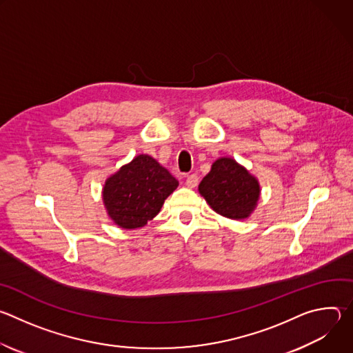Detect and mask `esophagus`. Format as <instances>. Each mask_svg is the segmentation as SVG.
<instances>
[{
  "mask_svg": "<svg viewBox=\"0 0 353 353\" xmlns=\"http://www.w3.org/2000/svg\"><path fill=\"white\" fill-rule=\"evenodd\" d=\"M198 176L196 174H190V176H187V179H185V185L188 187V188H195L196 185H198Z\"/></svg>",
  "mask_w": 353,
  "mask_h": 353,
  "instance_id": "34e87169",
  "label": "esophagus"
}]
</instances>
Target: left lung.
<instances>
[{
    "instance_id": "left-lung-1",
    "label": "left lung",
    "mask_w": 353,
    "mask_h": 353,
    "mask_svg": "<svg viewBox=\"0 0 353 353\" xmlns=\"http://www.w3.org/2000/svg\"><path fill=\"white\" fill-rule=\"evenodd\" d=\"M198 191L216 214L233 221L247 219L253 214L261 195L259 179L228 157L212 163Z\"/></svg>"
}]
</instances>
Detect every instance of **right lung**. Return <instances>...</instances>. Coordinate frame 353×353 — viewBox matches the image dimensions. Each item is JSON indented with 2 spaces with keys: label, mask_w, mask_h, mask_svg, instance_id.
<instances>
[{
  "label": "right lung",
  "mask_w": 353,
  "mask_h": 353,
  "mask_svg": "<svg viewBox=\"0 0 353 353\" xmlns=\"http://www.w3.org/2000/svg\"><path fill=\"white\" fill-rule=\"evenodd\" d=\"M177 185L179 181L157 159L138 155L106 179L103 204L119 228L139 229L159 214Z\"/></svg>",
  "instance_id": "right-lung-1"
}]
</instances>
